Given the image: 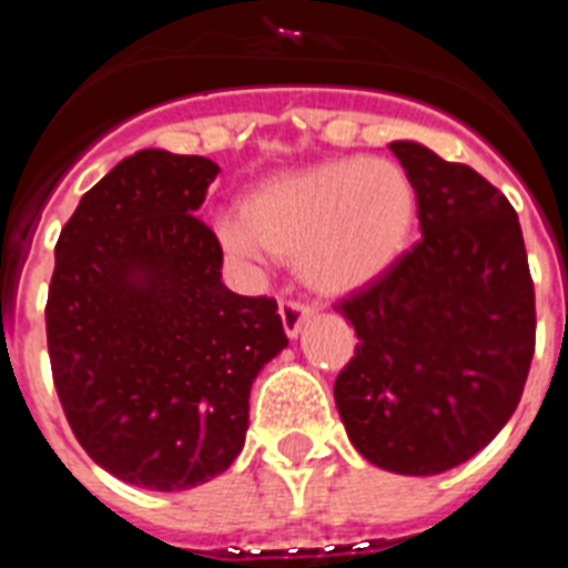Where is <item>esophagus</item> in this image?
<instances>
[{
  "label": "esophagus",
  "mask_w": 568,
  "mask_h": 568,
  "mask_svg": "<svg viewBox=\"0 0 568 568\" xmlns=\"http://www.w3.org/2000/svg\"><path fill=\"white\" fill-rule=\"evenodd\" d=\"M315 310L307 307V304H301V301H281V321H284V333L290 338H298L301 327L313 318Z\"/></svg>",
  "instance_id": "esophagus-1"
}]
</instances>
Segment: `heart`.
Masks as SVG:
<instances>
[{"instance_id": "obj_1", "label": "heart", "mask_w": 568, "mask_h": 568, "mask_svg": "<svg viewBox=\"0 0 568 568\" xmlns=\"http://www.w3.org/2000/svg\"><path fill=\"white\" fill-rule=\"evenodd\" d=\"M418 215L413 179L389 159H329L278 173L222 215L227 250L295 258L301 281L321 295H349L386 275L406 253Z\"/></svg>"}]
</instances>
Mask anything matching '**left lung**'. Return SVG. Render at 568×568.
<instances>
[{
	"label": "left lung",
	"instance_id": "left-lung-1",
	"mask_svg": "<svg viewBox=\"0 0 568 568\" xmlns=\"http://www.w3.org/2000/svg\"><path fill=\"white\" fill-rule=\"evenodd\" d=\"M389 150L415 184L420 241L338 304L358 344L335 406L369 464L420 478L478 455L518 409L535 287L518 213L498 187L418 142Z\"/></svg>",
	"mask_w": 568,
	"mask_h": 568
}]
</instances>
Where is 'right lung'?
I'll return each mask as SVG.
<instances>
[{
    "mask_svg": "<svg viewBox=\"0 0 568 568\" xmlns=\"http://www.w3.org/2000/svg\"><path fill=\"white\" fill-rule=\"evenodd\" d=\"M219 164L139 150L57 241L48 353L84 453L124 484L182 491L244 446L250 386L287 346L273 298L235 295L199 219Z\"/></svg>",
    "mask_w": 568,
    "mask_h": 568,
    "instance_id": "add662e5",
    "label": "right lung"
}]
</instances>
